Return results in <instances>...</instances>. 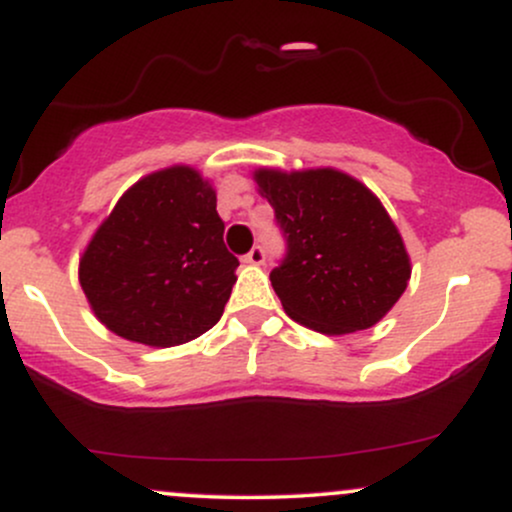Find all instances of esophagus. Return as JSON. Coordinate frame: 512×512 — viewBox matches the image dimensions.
I'll return each mask as SVG.
<instances>
[{
	"label": "esophagus",
	"instance_id": "obj_1",
	"mask_svg": "<svg viewBox=\"0 0 512 512\" xmlns=\"http://www.w3.org/2000/svg\"><path fill=\"white\" fill-rule=\"evenodd\" d=\"M243 262L245 264H262L264 262V250L260 248V245H255V248H252L248 255L243 257Z\"/></svg>",
	"mask_w": 512,
	"mask_h": 512
}]
</instances>
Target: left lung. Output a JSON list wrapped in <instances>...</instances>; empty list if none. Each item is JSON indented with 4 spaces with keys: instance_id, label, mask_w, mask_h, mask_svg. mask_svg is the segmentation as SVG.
<instances>
[{
    "instance_id": "1",
    "label": "left lung",
    "mask_w": 512,
    "mask_h": 512,
    "mask_svg": "<svg viewBox=\"0 0 512 512\" xmlns=\"http://www.w3.org/2000/svg\"><path fill=\"white\" fill-rule=\"evenodd\" d=\"M286 257L269 274L291 320L320 334L378 325L411 276L409 252L378 197L337 168H257Z\"/></svg>"
}]
</instances>
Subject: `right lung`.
I'll list each match as a JSON object with an SVG mask.
<instances>
[{
	"label": "right lung",
	"mask_w": 512,
	"mask_h": 512,
	"mask_svg": "<svg viewBox=\"0 0 512 512\" xmlns=\"http://www.w3.org/2000/svg\"><path fill=\"white\" fill-rule=\"evenodd\" d=\"M236 267L211 182L192 166H170L117 199L81 255L79 284L110 332L166 349L221 320Z\"/></svg>",
	"instance_id": "1"
}]
</instances>
